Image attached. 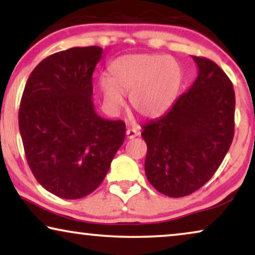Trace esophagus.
Instances as JSON below:
<instances>
[{
    "label": "esophagus",
    "mask_w": 255,
    "mask_h": 255,
    "mask_svg": "<svg viewBox=\"0 0 255 255\" xmlns=\"http://www.w3.org/2000/svg\"><path fill=\"white\" fill-rule=\"evenodd\" d=\"M139 134V132L137 130H134V128H128L127 130V138L128 139H133L137 137Z\"/></svg>",
    "instance_id": "1"
}]
</instances>
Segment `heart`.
Wrapping results in <instances>:
<instances>
[{
	"label": "heart",
	"instance_id": "obj_1",
	"mask_svg": "<svg viewBox=\"0 0 255 255\" xmlns=\"http://www.w3.org/2000/svg\"><path fill=\"white\" fill-rule=\"evenodd\" d=\"M181 82V67L175 59L161 54H127L109 66V78L99 81L106 106L118 110L123 94H130L131 107L145 118H156L175 99Z\"/></svg>",
	"mask_w": 255,
	"mask_h": 255
}]
</instances>
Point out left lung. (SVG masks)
<instances>
[{"instance_id":"obj_1","label":"left lung","mask_w":255,"mask_h":255,"mask_svg":"<svg viewBox=\"0 0 255 255\" xmlns=\"http://www.w3.org/2000/svg\"><path fill=\"white\" fill-rule=\"evenodd\" d=\"M195 82L158 120L142 127L145 173L156 190L183 197L204 186L221 166L235 134L236 97L214 61L194 57Z\"/></svg>"}]
</instances>
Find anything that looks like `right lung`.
<instances>
[{
    "label": "right lung",
    "instance_id": "obj_1",
    "mask_svg": "<svg viewBox=\"0 0 255 255\" xmlns=\"http://www.w3.org/2000/svg\"><path fill=\"white\" fill-rule=\"evenodd\" d=\"M102 57V48L88 46L45 58L20 101L19 132L31 172L66 200L93 193L124 142V122L99 116L92 100L93 73Z\"/></svg>",
    "mask_w": 255,
    "mask_h": 255
}]
</instances>
